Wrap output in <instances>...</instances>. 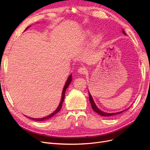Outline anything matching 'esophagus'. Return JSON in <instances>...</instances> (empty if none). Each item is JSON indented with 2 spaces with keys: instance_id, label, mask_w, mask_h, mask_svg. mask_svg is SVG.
Instances as JSON below:
<instances>
[{
  "instance_id": "1",
  "label": "esophagus",
  "mask_w": 150,
  "mask_h": 150,
  "mask_svg": "<svg viewBox=\"0 0 150 150\" xmlns=\"http://www.w3.org/2000/svg\"><path fill=\"white\" fill-rule=\"evenodd\" d=\"M78 72L80 74H84L86 72H87V69H86V68L84 67H79Z\"/></svg>"
}]
</instances>
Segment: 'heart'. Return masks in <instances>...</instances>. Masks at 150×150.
Returning a JSON list of instances; mask_svg holds the SVG:
<instances>
[{"label": "heart", "mask_w": 150, "mask_h": 150, "mask_svg": "<svg viewBox=\"0 0 150 150\" xmlns=\"http://www.w3.org/2000/svg\"><path fill=\"white\" fill-rule=\"evenodd\" d=\"M88 34L89 35H91V33H88ZM101 39H102V37L101 35L100 34H98L97 35H96V37L94 38V42L95 44H97V43H99V42L101 41Z\"/></svg>", "instance_id": "b5f03b06"}]
</instances>
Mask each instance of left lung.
Returning a JSON list of instances; mask_svg holds the SVG:
<instances>
[{"instance_id":"1","label":"left lung","mask_w":150,"mask_h":150,"mask_svg":"<svg viewBox=\"0 0 150 150\" xmlns=\"http://www.w3.org/2000/svg\"><path fill=\"white\" fill-rule=\"evenodd\" d=\"M122 33H123L125 34V33L124 30H122ZM89 101H90V103H91V107L93 108V110L95 111L97 113H98V114L99 115L101 116H113V115H118V114H120V113L124 111H121V112H115V113H107V112H103L102 111H101L100 110H99V109L97 108V106H96V104H95L93 99L91 97V95L90 94V93H89Z\"/></svg>"}]
</instances>
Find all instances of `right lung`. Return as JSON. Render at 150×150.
<instances>
[{
    "instance_id": "obj_1",
    "label": "right lung",
    "mask_w": 150,
    "mask_h": 150,
    "mask_svg": "<svg viewBox=\"0 0 150 150\" xmlns=\"http://www.w3.org/2000/svg\"><path fill=\"white\" fill-rule=\"evenodd\" d=\"M28 28H29V27H28ZM28 28H27V29H28ZM26 29H25V30H26ZM71 80H72V76L70 75V76L69 77V78H68V79H67V81H66V83L65 86H64V89H63V91H62V98H61V102H60L58 108H57V110H56L55 111H54L53 113H52L51 115H50L49 116H47V117H43V118H39V119H38H38L30 118V119L33 120H35V121H44V120H47V119L50 118V117H51L53 116L54 115H55L56 114H57V113L61 110V107H62V103H63V101H64V99L66 90V89L67 88L68 86H69V85L70 84V83H71ZM29 118H30V117H29Z\"/></svg>"
}]
</instances>
